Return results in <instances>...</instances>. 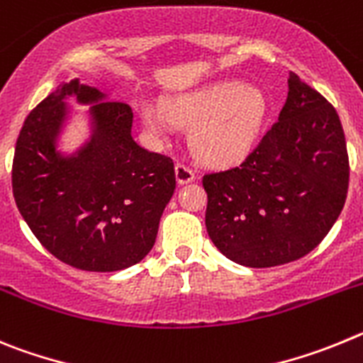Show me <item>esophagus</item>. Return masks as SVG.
<instances>
[{"instance_id":"34e87169","label":"esophagus","mask_w":363,"mask_h":363,"mask_svg":"<svg viewBox=\"0 0 363 363\" xmlns=\"http://www.w3.org/2000/svg\"><path fill=\"white\" fill-rule=\"evenodd\" d=\"M175 177H177L179 184H186V182H191L195 179V172L191 169V166L188 162L179 161L175 164Z\"/></svg>"}]
</instances>
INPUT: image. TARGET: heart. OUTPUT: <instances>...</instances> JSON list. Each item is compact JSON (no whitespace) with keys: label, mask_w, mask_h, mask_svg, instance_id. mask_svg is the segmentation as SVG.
I'll list each match as a JSON object with an SVG mask.
<instances>
[{"label":"heart","mask_w":363,"mask_h":363,"mask_svg":"<svg viewBox=\"0 0 363 363\" xmlns=\"http://www.w3.org/2000/svg\"><path fill=\"white\" fill-rule=\"evenodd\" d=\"M267 113L262 92L240 83H217L162 104L143 103L145 125L157 135L175 128V121L195 125L191 146L199 159L213 166L242 161L257 145Z\"/></svg>","instance_id":"1"}]
</instances>
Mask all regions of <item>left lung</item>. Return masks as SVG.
I'll return each instance as SVG.
<instances>
[{
    "label": "left lung",
    "instance_id": "1",
    "mask_svg": "<svg viewBox=\"0 0 363 363\" xmlns=\"http://www.w3.org/2000/svg\"><path fill=\"white\" fill-rule=\"evenodd\" d=\"M279 121L233 168L204 174L206 230L224 257L271 267L315 250L340 215L349 155L335 106L296 74Z\"/></svg>",
    "mask_w": 363,
    "mask_h": 363
}]
</instances>
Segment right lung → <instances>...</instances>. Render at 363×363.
Masks as SVG:
<instances>
[{"instance_id":"1","label":"right lung","mask_w":363,"mask_h":363,"mask_svg":"<svg viewBox=\"0 0 363 363\" xmlns=\"http://www.w3.org/2000/svg\"><path fill=\"white\" fill-rule=\"evenodd\" d=\"M97 101L96 88L63 84L27 116L12 162V191L32 233L55 259L108 273L141 262L175 189L172 157L132 139L133 112L112 101L94 106L96 133L74 159H60L54 139L65 97Z\"/></svg>"}]
</instances>
